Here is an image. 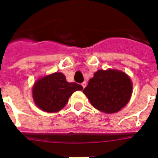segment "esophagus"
Instances as JSON below:
<instances>
[{
	"mask_svg": "<svg viewBox=\"0 0 158 158\" xmlns=\"http://www.w3.org/2000/svg\"><path fill=\"white\" fill-rule=\"evenodd\" d=\"M81 85H82V87H83L84 89H85V88L86 87V85H87V84H86V82H85V81H84L83 83L81 84Z\"/></svg>",
	"mask_w": 158,
	"mask_h": 158,
	"instance_id": "obj_1",
	"label": "esophagus"
}]
</instances>
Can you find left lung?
I'll list each match as a JSON object with an SVG mask.
<instances>
[{
    "mask_svg": "<svg viewBox=\"0 0 158 158\" xmlns=\"http://www.w3.org/2000/svg\"><path fill=\"white\" fill-rule=\"evenodd\" d=\"M133 83L126 73L115 69H99L83 90L92 105L106 114L118 112L130 101Z\"/></svg>",
    "mask_w": 158,
    "mask_h": 158,
    "instance_id": "left-lung-1",
    "label": "left lung"
}]
</instances>
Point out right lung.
I'll use <instances>...</instances> for the list:
<instances>
[{"mask_svg": "<svg viewBox=\"0 0 158 158\" xmlns=\"http://www.w3.org/2000/svg\"><path fill=\"white\" fill-rule=\"evenodd\" d=\"M82 89L75 82L66 81L62 73L55 72L38 78L32 86V98L42 111L58 112L65 107L73 93Z\"/></svg>", "mask_w": 158, "mask_h": 158, "instance_id": "add662e5", "label": "right lung"}]
</instances>
